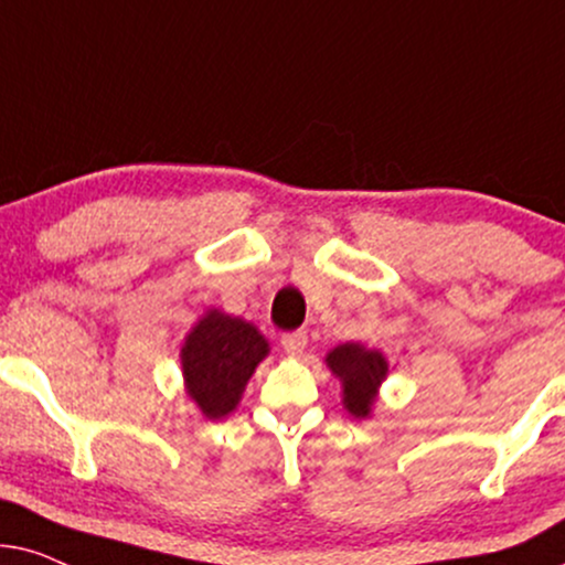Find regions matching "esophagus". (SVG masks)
Wrapping results in <instances>:
<instances>
[{
    "instance_id": "esophagus-1",
    "label": "esophagus",
    "mask_w": 565,
    "mask_h": 565,
    "mask_svg": "<svg viewBox=\"0 0 565 565\" xmlns=\"http://www.w3.org/2000/svg\"><path fill=\"white\" fill-rule=\"evenodd\" d=\"M281 345L289 356H299L307 349V333L305 330H295V333H284L281 335Z\"/></svg>"
}]
</instances>
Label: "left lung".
Here are the masks:
<instances>
[{"label": "left lung", "instance_id": "8db88e82", "mask_svg": "<svg viewBox=\"0 0 565 565\" xmlns=\"http://www.w3.org/2000/svg\"><path fill=\"white\" fill-rule=\"evenodd\" d=\"M330 372L341 380L343 408L353 418H370L380 385L387 377V359L361 343H341L326 356Z\"/></svg>", "mask_w": 565, "mask_h": 565}]
</instances>
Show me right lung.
<instances>
[{
    "label": "right lung",
    "instance_id": "1",
    "mask_svg": "<svg viewBox=\"0 0 565 565\" xmlns=\"http://www.w3.org/2000/svg\"><path fill=\"white\" fill-rule=\"evenodd\" d=\"M268 351V341L250 322L209 310L180 349L188 397L206 418L230 416Z\"/></svg>",
    "mask_w": 565,
    "mask_h": 565
}]
</instances>
